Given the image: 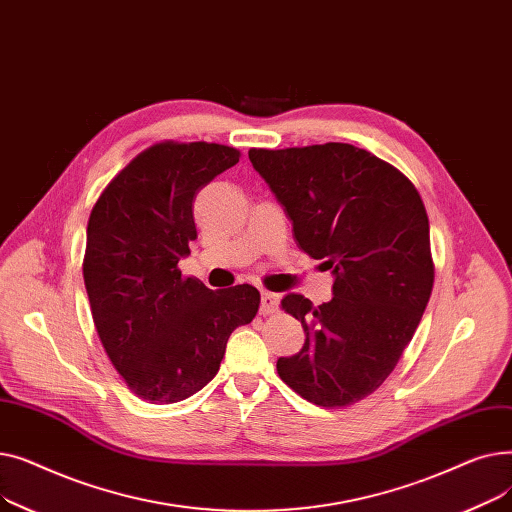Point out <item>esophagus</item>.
Here are the masks:
<instances>
[{"mask_svg":"<svg viewBox=\"0 0 512 512\" xmlns=\"http://www.w3.org/2000/svg\"><path fill=\"white\" fill-rule=\"evenodd\" d=\"M278 303H280L278 294H274V292H261V307H259V311L263 315H272V313L278 311Z\"/></svg>","mask_w":512,"mask_h":512,"instance_id":"1","label":"esophagus"}]
</instances>
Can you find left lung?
Listing matches in <instances>:
<instances>
[{
    "mask_svg": "<svg viewBox=\"0 0 512 512\" xmlns=\"http://www.w3.org/2000/svg\"><path fill=\"white\" fill-rule=\"evenodd\" d=\"M249 159L284 205L297 245L334 274L330 303L282 299L305 344L278 359V375L317 407H351L394 371L434 288L421 195L388 161L348 143L251 149Z\"/></svg>",
    "mask_w": 512,
    "mask_h": 512,
    "instance_id": "8db88e82",
    "label": "left lung"
}]
</instances>
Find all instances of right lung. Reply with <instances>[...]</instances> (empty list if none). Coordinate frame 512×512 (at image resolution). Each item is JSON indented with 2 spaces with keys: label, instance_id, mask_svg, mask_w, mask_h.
Masks as SVG:
<instances>
[{
  "label": "right lung",
  "instance_id": "add662e5",
  "mask_svg": "<svg viewBox=\"0 0 512 512\" xmlns=\"http://www.w3.org/2000/svg\"><path fill=\"white\" fill-rule=\"evenodd\" d=\"M238 157L218 143H155L128 161L91 209L83 278L93 324L126 386L153 405L207 386L230 334L257 315V288L209 290L178 270L197 238V193Z\"/></svg>",
  "mask_w": 512,
  "mask_h": 512
}]
</instances>
